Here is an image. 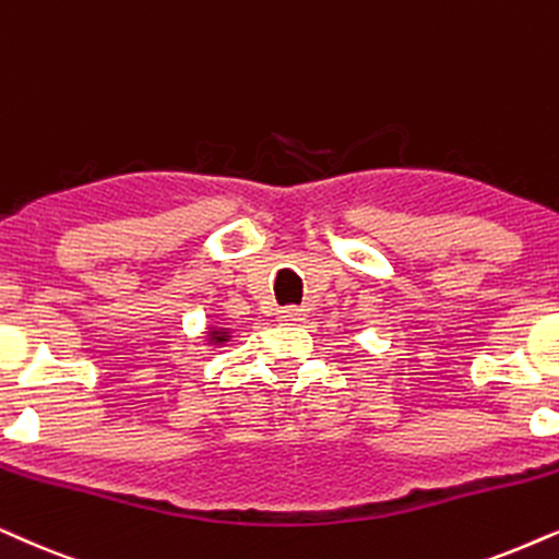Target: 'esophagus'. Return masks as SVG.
<instances>
[{
    "instance_id": "esophagus-1",
    "label": "esophagus",
    "mask_w": 559,
    "mask_h": 559,
    "mask_svg": "<svg viewBox=\"0 0 559 559\" xmlns=\"http://www.w3.org/2000/svg\"><path fill=\"white\" fill-rule=\"evenodd\" d=\"M304 317H307V309H301V307H284V309H278V322H284V324L304 322Z\"/></svg>"
}]
</instances>
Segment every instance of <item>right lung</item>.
<instances>
[{
    "mask_svg": "<svg viewBox=\"0 0 559 559\" xmlns=\"http://www.w3.org/2000/svg\"><path fill=\"white\" fill-rule=\"evenodd\" d=\"M211 337H214V341L216 343H224V341H227V332H218V330H211Z\"/></svg>",
    "mask_w": 559,
    "mask_h": 559,
    "instance_id": "add662e5",
    "label": "right lung"
}]
</instances>
